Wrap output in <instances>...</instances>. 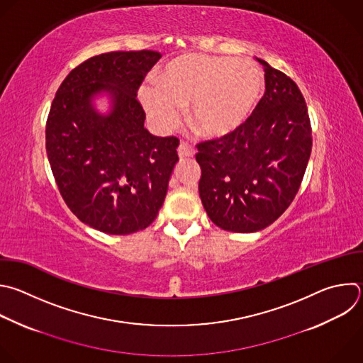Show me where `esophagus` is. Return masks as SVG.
<instances>
[{"instance_id":"1","label":"esophagus","mask_w":363,"mask_h":363,"mask_svg":"<svg viewBox=\"0 0 363 363\" xmlns=\"http://www.w3.org/2000/svg\"><path fill=\"white\" fill-rule=\"evenodd\" d=\"M178 155L181 160L184 158H192L195 155V151L186 144V143H181L178 147Z\"/></svg>"}]
</instances>
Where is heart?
<instances>
[{"label":"heart","mask_w":363,"mask_h":363,"mask_svg":"<svg viewBox=\"0 0 363 363\" xmlns=\"http://www.w3.org/2000/svg\"><path fill=\"white\" fill-rule=\"evenodd\" d=\"M154 86L140 89L152 127L167 134L188 106L189 125L205 138H222L242 127L258 106L264 75L251 61L229 57L181 55L155 75Z\"/></svg>","instance_id":"1"}]
</instances>
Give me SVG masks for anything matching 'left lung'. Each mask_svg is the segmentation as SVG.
Instances as JSON below:
<instances>
[{
	"mask_svg": "<svg viewBox=\"0 0 363 363\" xmlns=\"http://www.w3.org/2000/svg\"><path fill=\"white\" fill-rule=\"evenodd\" d=\"M265 94L235 133L196 145L199 196L223 230L251 233L275 222L294 201L312 150L308 108L298 85L257 58Z\"/></svg>",
	"mask_w": 363,
	"mask_h": 363,
	"instance_id": "obj_1",
	"label": "left lung"
}]
</instances>
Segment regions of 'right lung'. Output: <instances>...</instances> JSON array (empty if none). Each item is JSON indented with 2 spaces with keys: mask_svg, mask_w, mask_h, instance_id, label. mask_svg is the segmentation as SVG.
I'll use <instances>...</instances> for the list:
<instances>
[{
  "mask_svg": "<svg viewBox=\"0 0 363 363\" xmlns=\"http://www.w3.org/2000/svg\"><path fill=\"white\" fill-rule=\"evenodd\" d=\"M161 58L157 51L95 55L60 85L45 130L48 161L74 215L109 235L150 226L167 196L179 145L144 128L137 91ZM105 96L108 111L94 101Z\"/></svg>",
  "mask_w": 363,
  "mask_h": 363,
  "instance_id": "obj_1",
  "label": "right lung"
}]
</instances>
